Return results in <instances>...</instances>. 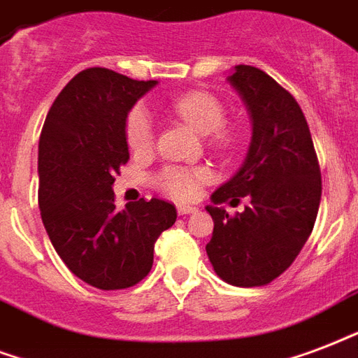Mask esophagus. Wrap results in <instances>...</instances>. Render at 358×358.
Listing matches in <instances>:
<instances>
[{
    "label": "esophagus",
    "instance_id": "34e87169",
    "mask_svg": "<svg viewBox=\"0 0 358 358\" xmlns=\"http://www.w3.org/2000/svg\"><path fill=\"white\" fill-rule=\"evenodd\" d=\"M176 210H178L180 215H189V214H197L199 210L195 208V206H185V204H178L176 206Z\"/></svg>",
    "mask_w": 358,
    "mask_h": 358
}]
</instances>
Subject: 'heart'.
<instances>
[{
	"label": "heart",
	"mask_w": 358,
	"mask_h": 358,
	"mask_svg": "<svg viewBox=\"0 0 358 358\" xmlns=\"http://www.w3.org/2000/svg\"><path fill=\"white\" fill-rule=\"evenodd\" d=\"M176 116L208 135L210 143L222 150L233 148L236 135L225 125V108L215 95L206 92H189L171 101ZM154 120L143 106H133L125 118V141L133 152H146L154 144ZM210 180V171L204 167H180L167 165L155 174V185L178 201H193L199 197L203 185Z\"/></svg>",
	"instance_id": "heart-1"
}]
</instances>
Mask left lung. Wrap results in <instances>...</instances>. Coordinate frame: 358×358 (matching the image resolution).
I'll return each mask as SVG.
<instances>
[{
    "label": "left lung",
    "mask_w": 358,
    "mask_h": 358,
    "mask_svg": "<svg viewBox=\"0 0 358 358\" xmlns=\"http://www.w3.org/2000/svg\"><path fill=\"white\" fill-rule=\"evenodd\" d=\"M253 122L244 165L212 195L206 253L215 274L236 287L266 285L293 264L312 234L321 203V169L304 113L287 90L252 65L229 76ZM252 201L229 216L219 204Z\"/></svg>",
    "instance_id": "obj_1"
}]
</instances>
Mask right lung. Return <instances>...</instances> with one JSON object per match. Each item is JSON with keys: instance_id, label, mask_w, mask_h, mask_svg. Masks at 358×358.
Wrapping results in <instances>:
<instances>
[{"instance_id": "obj_1", "label": "right lung", "mask_w": 358, "mask_h": 358, "mask_svg": "<svg viewBox=\"0 0 358 358\" xmlns=\"http://www.w3.org/2000/svg\"><path fill=\"white\" fill-rule=\"evenodd\" d=\"M155 80L105 67L73 76L46 114L39 138V208L67 268L103 291L148 276L154 244L176 222L174 204L150 199L114 204V174L129 161L125 118Z\"/></svg>"}]
</instances>
